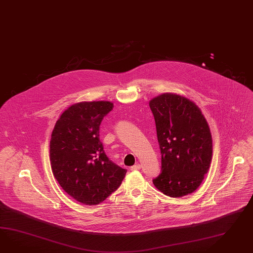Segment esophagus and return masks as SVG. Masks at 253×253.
Wrapping results in <instances>:
<instances>
[{
	"label": "esophagus",
	"mask_w": 253,
	"mask_h": 253,
	"mask_svg": "<svg viewBox=\"0 0 253 253\" xmlns=\"http://www.w3.org/2000/svg\"><path fill=\"white\" fill-rule=\"evenodd\" d=\"M141 169V165L140 164H135L132 167H130L131 170H136V169Z\"/></svg>",
	"instance_id": "1"
}]
</instances>
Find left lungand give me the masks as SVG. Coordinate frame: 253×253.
Returning a JSON list of instances; mask_svg holds the SVG:
<instances>
[{
	"instance_id": "obj_1",
	"label": "left lung",
	"mask_w": 253,
	"mask_h": 253,
	"mask_svg": "<svg viewBox=\"0 0 253 253\" xmlns=\"http://www.w3.org/2000/svg\"><path fill=\"white\" fill-rule=\"evenodd\" d=\"M155 119L162 154V172L152 181L170 197L195 192L212 160V136L208 122L195 103L173 93L149 102Z\"/></svg>"
}]
</instances>
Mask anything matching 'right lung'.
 <instances>
[{"instance_id":"obj_1","label":"right lung","mask_w":253,"mask_h":253,"mask_svg":"<svg viewBox=\"0 0 253 253\" xmlns=\"http://www.w3.org/2000/svg\"><path fill=\"white\" fill-rule=\"evenodd\" d=\"M111 102H83L63 112L50 139L52 172L72 198L94 206L112 195L126 173L111 162L100 140V125L113 110Z\"/></svg>"}]
</instances>
